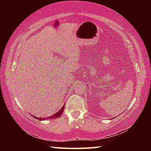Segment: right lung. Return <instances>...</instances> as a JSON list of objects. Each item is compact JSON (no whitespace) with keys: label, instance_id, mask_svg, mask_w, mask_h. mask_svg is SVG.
I'll list each match as a JSON object with an SVG mask.
<instances>
[{"label":"right lung","instance_id":"add662e5","mask_svg":"<svg viewBox=\"0 0 151 151\" xmlns=\"http://www.w3.org/2000/svg\"><path fill=\"white\" fill-rule=\"evenodd\" d=\"M64 109H65V105H63V106L61 108L59 111H58L57 113H55V114H53L52 116H50L48 117H47V118H40V117H37V116H33V117H35V119H37L38 120H40V121H43V120H47V119H55V118H58V117H59L61 114H63V111H64Z\"/></svg>","mask_w":151,"mask_h":151}]
</instances>
